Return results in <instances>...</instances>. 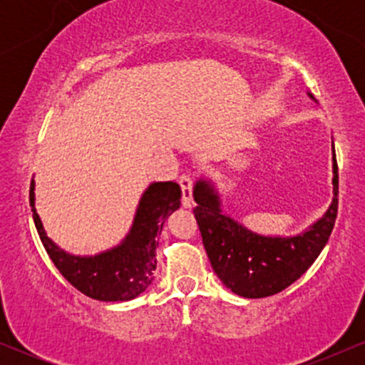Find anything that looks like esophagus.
Listing matches in <instances>:
<instances>
[{
	"instance_id": "esophagus-1",
	"label": "esophagus",
	"mask_w": 365,
	"mask_h": 365,
	"mask_svg": "<svg viewBox=\"0 0 365 365\" xmlns=\"http://www.w3.org/2000/svg\"><path fill=\"white\" fill-rule=\"evenodd\" d=\"M180 187H182V202L185 207L192 206V177L182 175L180 177Z\"/></svg>"
}]
</instances>
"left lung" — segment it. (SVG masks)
I'll return each instance as SVG.
<instances>
[{
    "label": "left lung",
    "mask_w": 365,
    "mask_h": 365,
    "mask_svg": "<svg viewBox=\"0 0 365 365\" xmlns=\"http://www.w3.org/2000/svg\"><path fill=\"white\" fill-rule=\"evenodd\" d=\"M309 98L314 103L311 92ZM333 145V200L319 220L290 237L262 235L226 215L211 180L194 185V215L202 244L217 278L237 295L264 299L290 287L328 244L338 212V166Z\"/></svg>",
    "instance_id": "obj_1"
}]
</instances>
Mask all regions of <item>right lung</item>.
<instances>
[{
	"label": "right lung",
	"mask_w": 365,
	"mask_h": 365,
	"mask_svg": "<svg viewBox=\"0 0 365 365\" xmlns=\"http://www.w3.org/2000/svg\"><path fill=\"white\" fill-rule=\"evenodd\" d=\"M36 183H31L32 217L58 271L78 292L101 302H127L139 297L154 279L158 235L168 216L180 207L177 182H154L142 194L130 232L118 245L96 255H75L58 247L46 233L36 211Z\"/></svg>",
	"instance_id": "add662e5"
}]
</instances>
